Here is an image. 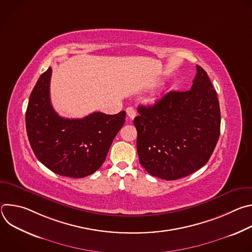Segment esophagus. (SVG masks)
<instances>
[{"instance_id":"1","label":"esophagus","mask_w":252,"mask_h":252,"mask_svg":"<svg viewBox=\"0 0 252 252\" xmlns=\"http://www.w3.org/2000/svg\"><path fill=\"white\" fill-rule=\"evenodd\" d=\"M126 115H127V117H128L130 120H133V119H134V117H135L136 113H135V111H134L133 107H131V106L127 107V109L126 110Z\"/></svg>"}]
</instances>
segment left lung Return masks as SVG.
<instances>
[{"mask_svg":"<svg viewBox=\"0 0 252 252\" xmlns=\"http://www.w3.org/2000/svg\"><path fill=\"white\" fill-rule=\"evenodd\" d=\"M191 89L171 91L133 120L139 162L165 181L188 176L211 157L220 133V110L206 71L196 65Z\"/></svg>","mask_w":252,"mask_h":252,"instance_id":"obj_1","label":"left lung"}]
</instances>
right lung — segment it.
I'll return each mask as SVG.
<instances>
[{"label": "right lung", "mask_w": 252, "mask_h": 252, "mask_svg": "<svg viewBox=\"0 0 252 252\" xmlns=\"http://www.w3.org/2000/svg\"><path fill=\"white\" fill-rule=\"evenodd\" d=\"M52 68L41 75L29 98L26 128L37 158L53 172L85 177L104 161L112 142L123 127L126 112L93 113L83 119H64L53 109L50 98Z\"/></svg>", "instance_id": "add662e5"}]
</instances>
